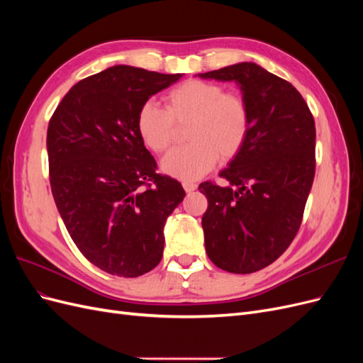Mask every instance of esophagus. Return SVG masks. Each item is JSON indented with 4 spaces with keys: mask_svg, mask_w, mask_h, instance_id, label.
Listing matches in <instances>:
<instances>
[{
    "mask_svg": "<svg viewBox=\"0 0 363 363\" xmlns=\"http://www.w3.org/2000/svg\"><path fill=\"white\" fill-rule=\"evenodd\" d=\"M183 188L186 192H194L196 189V184L192 182H183Z\"/></svg>",
    "mask_w": 363,
    "mask_h": 363,
    "instance_id": "1",
    "label": "esophagus"
}]
</instances>
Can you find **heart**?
<instances>
[{
  "label": "heart",
  "instance_id": "b5f03b06",
  "mask_svg": "<svg viewBox=\"0 0 363 363\" xmlns=\"http://www.w3.org/2000/svg\"><path fill=\"white\" fill-rule=\"evenodd\" d=\"M167 108L145 103L136 116V128L144 144L156 152L168 151L179 135L177 125H188L191 144L171 151L162 160V169L175 179L192 182L212 171L218 159L233 160L244 150L251 113L240 95L228 94L223 86L189 80L174 87L164 98Z\"/></svg>",
  "mask_w": 363,
  "mask_h": 363
}]
</instances>
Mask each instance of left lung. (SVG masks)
<instances>
[{"instance_id": "obj_1", "label": "left lung", "mask_w": 363, "mask_h": 363, "mask_svg": "<svg viewBox=\"0 0 363 363\" xmlns=\"http://www.w3.org/2000/svg\"><path fill=\"white\" fill-rule=\"evenodd\" d=\"M236 82L251 113L244 150L219 177L199 186L206 252L218 268L250 274L267 268L298 233L315 177V121L295 87L251 62L199 74Z\"/></svg>"}]
</instances>
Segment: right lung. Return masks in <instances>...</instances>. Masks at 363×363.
Segmentation results:
<instances>
[{"instance_id":"1","label":"right lung","mask_w":363,"mask_h":363,"mask_svg":"<svg viewBox=\"0 0 363 363\" xmlns=\"http://www.w3.org/2000/svg\"><path fill=\"white\" fill-rule=\"evenodd\" d=\"M180 77L116 65L74 84L50 119L54 201L82 255L112 276L159 265L164 223L186 195L156 172L136 128L139 108Z\"/></svg>"}]
</instances>
